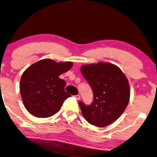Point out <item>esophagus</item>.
Here are the masks:
<instances>
[{
	"label": "esophagus",
	"instance_id": "esophagus-1",
	"mask_svg": "<svg viewBox=\"0 0 157 157\" xmlns=\"http://www.w3.org/2000/svg\"><path fill=\"white\" fill-rule=\"evenodd\" d=\"M75 98H76V100H80L81 98V96L79 95V94H77V95H75Z\"/></svg>",
	"mask_w": 157,
	"mask_h": 157
}]
</instances>
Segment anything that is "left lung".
Returning <instances> with one entry per match:
<instances>
[{
	"label": "left lung",
	"mask_w": 157,
	"mask_h": 157,
	"mask_svg": "<svg viewBox=\"0 0 157 157\" xmlns=\"http://www.w3.org/2000/svg\"><path fill=\"white\" fill-rule=\"evenodd\" d=\"M81 72L93 92L90 105L78 102L83 116L97 127L111 124L128 105L130 90L127 77L119 67L109 63L82 65Z\"/></svg>",
	"instance_id": "1"
}]
</instances>
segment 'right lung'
I'll return each mask as SVG.
<instances>
[{
    "label": "right lung",
    "instance_id": "obj_1",
    "mask_svg": "<svg viewBox=\"0 0 157 157\" xmlns=\"http://www.w3.org/2000/svg\"><path fill=\"white\" fill-rule=\"evenodd\" d=\"M71 62L56 63L44 59L33 64L22 73L19 90L25 107L36 117L47 118L60 110L71 97L65 91V81L59 75L68 71Z\"/></svg>",
    "mask_w": 157,
    "mask_h": 157
}]
</instances>
